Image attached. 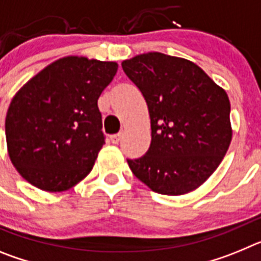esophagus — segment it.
Returning <instances> with one entry per match:
<instances>
[{
    "label": "esophagus",
    "instance_id": "1",
    "mask_svg": "<svg viewBox=\"0 0 261 261\" xmlns=\"http://www.w3.org/2000/svg\"><path fill=\"white\" fill-rule=\"evenodd\" d=\"M120 138H121V135H112V136H110V141L112 142V144L114 145H116V144H119V141H120Z\"/></svg>",
    "mask_w": 261,
    "mask_h": 261
}]
</instances>
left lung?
<instances>
[{"label": "left lung", "mask_w": 261, "mask_h": 261, "mask_svg": "<svg viewBox=\"0 0 261 261\" xmlns=\"http://www.w3.org/2000/svg\"><path fill=\"white\" fill-rule=\"evenodd\" d=\"M150 115L151 144L128 159L137 179L161 195L197 190L222 162L232 138L230 100L199 65L183 57L147 52L124 60Z\"/></svg>", "instance_id": "obj_1"}]
</instances>
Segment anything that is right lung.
Here are the masks:
<instances>
[{"label": "right lung", "instance_id": "add662e5", "mask_svg": "<svg viewBox=\"0 0 261 261\" xmlns=\"http://www.w3.org/2000/svg\"><path fill=\"white\" fill-rule=\"evenodd\" d=\"M117 66L66 56L18 90L5 133L10 161L23 179L45 192H64L90 174L105 144L98 99Z\"/></svg>", "mask_w": 261, "mask_h": 261}]
</instances>
